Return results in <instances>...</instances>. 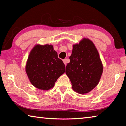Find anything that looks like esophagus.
<instances>
[{
	"mask_svg": "<svg viewBox=\"0 0 126 126\" xmlns=\"http://www.w3.org/2000/svg\"><path fill=\"white\" fill-rule=\"evenodd\" d=\"M63 63H64L65 65H67V59H63Z\"/></svg>",
	"mask_w": 126,
	"mask_h": 126,
	"instance_id": "obj_1",
	"label": "esophagus"
}]
</instances>
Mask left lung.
Wrapping results in <instances>:
<instances>
[{
	"label": "left lung",
	"instance_id": "left-lung-1",
	"mask_svg": "<svg viewBox=\"0 0 126 126\" xmlns=\"http://www.w3.org/2000/svg\"><path fill=\"white\" fill-rule=\"evenodd\" d=\"M69 59L65 73L72 88L80 94L89 92L98 84L103 72V65L94 44L88 38H83L73 46Z\"/></svg>",
	"mask_w": 126,
	"mask_h": 126
}]
</instances>
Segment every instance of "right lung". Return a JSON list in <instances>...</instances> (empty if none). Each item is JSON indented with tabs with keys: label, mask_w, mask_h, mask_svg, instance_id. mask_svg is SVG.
<instances>
[{
	"label": "right lung",
	"mask_w": 126,
	"mask_h": 126,
	"mask_svg": "<svg viewBox=\"0 0 126 126\" xmlns=\"http://www.w3.org/2000/svg\"><path fill=\"white\" fill-rule=\"evenodd\" d=\"M30 82L42 90L52 88L65 72V65L58 57L52 45L35 46L31 51L25 66Z\"/></svg>",
	"instance_id": "add662e5"
}]
</instances>
